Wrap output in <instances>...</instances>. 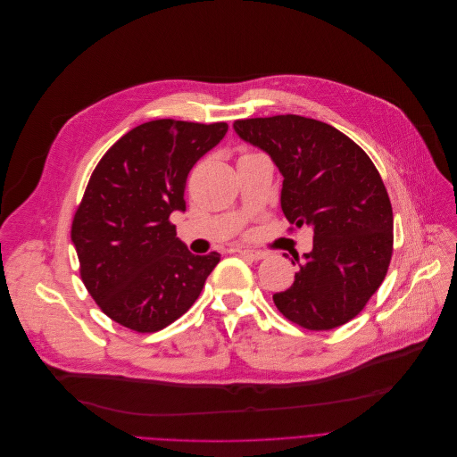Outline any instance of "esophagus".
Masks as SVG:
<instances>
[{
  "instance_id": "obj_1",
  "label": "esophagus",
  "mask_w": 457,
  "mask_h": 457,
  "mask_svg": "<svg viewBox=\"0 0 457 457\" xmlns=\"http://www.w3.org/2000/svg\"><path fill=\"white\" fill-rule=\"evenodd\" d=\"M237 253L243 255V257H248V259H252V261H261V259L266 257L264 252H261V250H250V248H239Z\"/></svg>"
}]
</instances>
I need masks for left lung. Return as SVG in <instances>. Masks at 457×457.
Instances as JSON below:
<instances>
[{"instance_id": "left-lung-1", "label": "left lung", "mask_w": 457, "mask_h": 457, "mask_svg": "<svg viewBox=\"0 0 457 457\" xmlns=\"http://www.w3.org/2000/svg\"><path fill=\"white\" fill-rule=\"evenodd\" d=\"M234 129L279 167L292 228H313V250L295 257V281L273 303L312 331L349 322L380 288L393 255V207L378 169L349 137L315 119H245Z\"/></svg>"}]
</instances>
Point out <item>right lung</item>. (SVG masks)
Masks as SVG:
<instances>
[{
  "mask_svg": "<svg viewBox=\"0 0 457 457\" xmlns=\"http://www.w3.org/2000/svg\"><path fill=\"white\" fill-rule=\"evenodd\" d=\"M227 122L160 119L119 138L91 172L71 223L80 279L115 322L154 333L198 299L220 253L195 255L176 237L193 165L225 137Z\"/></svg>",
  "mask_w": 457,
  "mask_h": 457,
  "instance_id": "1",
  "label": "right lung"
}]
</instances>
